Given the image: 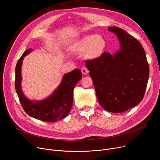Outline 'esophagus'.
Returning a JSON list of instances; mask_svg holds the SVG:
<instances>
[{
	"instance_id": "obj_1",
	"label": "esophagus",
	"mask_w": 160,
	"mask_h": 160,
	"mask_svg": "<svg viewBox=\"0 0 160 160\" xmlns=\"http://www.w3.org/2000/svg\"><path fill=\"white\" fill-rule=\"evenodd\" d=\"M81 72L83 75H87L88 73V70L86 67H82L81 68Z\"/></svg>"
}]
</instances>
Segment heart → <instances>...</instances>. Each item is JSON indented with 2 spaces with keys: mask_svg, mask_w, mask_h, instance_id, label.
<instances>
[{
  "mask_svg": "<svg viewBox=\"0 0 160 160\" xmlns=\"http://www.w3.org/2000/svg\"><path fill=\"white\" fill-rule=\"evenodd\" d=\"M105 47V40L101 35H87L75 43L73 50L79 53L85 52L89 58L99 56Z\"/></svg>",
  "mask_w": 160,
  "mask_h": 160,
  "instance_id": "1",
  "label": "heart"
}]
</instances>
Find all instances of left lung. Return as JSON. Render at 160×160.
<instances>
[{
  "mask_svg": "<svg viewBox=\"0 0 160 160\" xmlns=\"http://www.w3.org/2000/svg\"><path fill=\"white\" fill-rule=\"evenodd\" d=\"M120 48L113 55L104 52L101 57L86 61L98 100L105 110L119 113L142 101L149 78L146 54L139 42L124 30L112 26Z\"/></svg>",
  "mask_w": 160,
  "mask_h": 160,
  "instance_id": "8db88e82",
  "label": "left lung"
}]
</instances>
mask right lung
<instances>
[{
  "label": "right lung",
  "mask_w": 160,
  "mask_h": 160,
  "mask_svg": "<svg viewBox=\"0 0 160 160\" xmlns=\"http://www.w3.org/2000/svg\"><path fill=\"white\" fill-rule=\"evenodd\" d=\"M33 50L25 51L15 67V87L21 104L27 114L46 122H56L67 117L73 105V91L75 86L82 78L78 68L64 74L62 81L52 94L40 101H31L26 97L21 88V68L24 58Z\"/></svg>",
  "instance_id": "add662e5"
}]
</instances>
